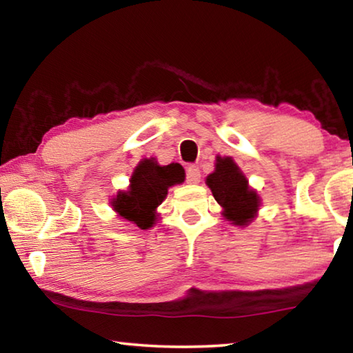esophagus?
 Here are the masks:
<instances>
[{"label": "esophagus", "mask_w": 353, "mask_h": 353, "mask_svg": "<svg viewBox=\"0 0 353 353\" xmlns=\"http://www.w3.org/2000/svg\"><path fill=\"white\" fill-rule=\"evenodd\" d=\"M187 182L188 183H199L201 182V171L198 166H188L187 168Z\"/></svg>", "instance_id": "34e87169"}]
</instances>
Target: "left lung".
I'll use <instances>...</instances> for the list:
<instances>
[{
	"label": "left lung",
	"mask_w": 353,
	"mask_h": 353,
	"mask_svg": "<svg viewBox=\"0 0 353 353\" xmlns=\"http://www.w3.org/2000/svg\"><path fill=\"white\" fill-rule=\"evenodd\" d=\"M205 183L212 190L213 198L223 207V216L230 224L246 227L256 218L261 199L259 193L249 187V181L234 159L218 155L214 171L207 176Z\"/></svg>",
	"instance_id": "left-lung-1"
}]
</instances>
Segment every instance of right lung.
I'll return each mask as SVG.
<instances>
[{"label": "right lung", "instance_id": "1", "mask_svg": "<svg viewBox=\"0 0 353 353\" xmlns=\"http://www.w3.org/2000/svg\"><path fill=\"white\" fill-rule=\"evenodd\" d=\"M185 181L182 165H159L154 157L143 159L130 176L128 190H119L110 199L113 212L128 223L146 230L157 223V207L162 204L172 185Z\"/></svg>", "mask_w": 353, "mask_h": 353}]
</instances>
